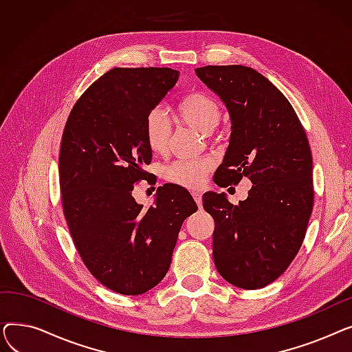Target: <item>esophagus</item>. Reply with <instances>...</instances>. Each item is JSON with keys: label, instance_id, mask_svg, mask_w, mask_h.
<instances>
[{"label": "esophagus", "instance_id": "34e87169", "mask_svg": "<svg viewBox=\"0 0 352 352\" xmlns=\"http://www.w3.org/2000/svg\"><path fill=\"white\" fill-rule=\"evenodd\" d=\"M192 197H194L195 202L198 204V207H201L202 206V195L199 192H192Z\"/></svg>", "mask_w": 352, "mask_h": 352}]
</instances>
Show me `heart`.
Listing matches in <instances>:
<instances>
[{
	"mask_svg": "<svg viewBox=\"0 0 352 352\" xmlns=\"http://www.w3.org/2000/svg\"><path fill=\"white\" fill-rule=\"evenodd\" d=\"M177 118L198 131L210 134L221 120V105L207 92L195 91L184 97L175 107ZM144 137L148 148L153 153L162 154L168 150L170 125L165 114L160 108L151 109L144 121ZM208 160L175 161L164 171V178L175 186L195 190L204 184L211 171Z\"/></svg>",
	"mask_w": 352,
	"mask_h": 352,
	"instance_id": "1",
	"label": "heart"
}]
</instances>
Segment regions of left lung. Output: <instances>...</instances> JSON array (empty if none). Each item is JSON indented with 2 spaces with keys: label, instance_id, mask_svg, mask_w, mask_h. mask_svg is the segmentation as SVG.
Here are the masks:
<instances>
[{
  "label": "left lung",
  "instance_id": "8db88e82",
  "mask_svg": "<svg viewBox=\"0 0 352 352\" xmlns=\"http://www.w3.org/2000/svg\"><path fill=\"white\" fill-rule=\"evenodd\" d=\"M195 72L226 102L232 122L215 184L226 188L244 177L252 182L248 198L236 206L224 194L202 197L215 223L214 263L230 284L263 288L298 254L312 212V154L305 129L287 97L258 71L207 65Z\"/></svg>",
  "mask_w": 352,
  "mask_h": 352
}]
</instances>
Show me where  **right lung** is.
I'll list each match as a JSON object with an SVG mask.
<instances>
[{
    "label": "right lung",
    "instance_id": "1",
    "mask_svg": "<svg viewBox=\"0 0 352 352\" xmlns=\"http://www.w3.org/2000/svg\"><path fill=\"white\" fill-rule=\"evenodd\" d=\"M171 68H113L74 104L60 146L63 212L84 265L108 289L141 295L170 270L184 219L198 207L175 184L142 208L133 190L150 173L146 114L173 89Z\"/></svg>",
    "mask_w": 352,
    "mask_h": 352
}]
</instances>
